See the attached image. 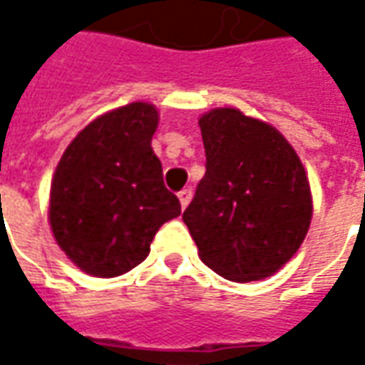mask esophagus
I'll return each instance as SVG.
<instances>
[{
    "label": "esophagus",
    "instance_id": "esophagus-1",
    "mask_svg": "<svg viewBox=\"0 0 365 365\" xmlns=\"http://www.w3.org/2000/svg\"><path fill=\"white\" fill-rule=\"evenodd\" d=\"M190 199H192V189H182L178 192V201H180V207H182V209H187V205L190 203Z\"/></svg>",
    "mask_w": 365,
    "mask_h": 365
}]
</instances>
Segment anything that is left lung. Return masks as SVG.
Returning a JSON list of instances; mask_svg holds the SVG:
<instances>
[{
  "mask_svg": "<svg viewBox=\"0 0 365 365\" xmlns=\"http://www.w3.org/2000/svg\"><path fill=\"white\" fill-rule=\"evenodd\" d=\"M207 173L182 221L219 276L252 282L278 272L311 225L313 197L301 158L266 121L217 107L201 115Z\"/></svg>",
  "mask_w": 365,
  "mask_h": 365,
  "instance_id": "left-lung-1",
  "label": "left lung"
}]
</instances>
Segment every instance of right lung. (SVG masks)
Here are the masks:
<instances>
[{
	"label": "right lung",
	"instance_id": "add662e5",
	"mask_svg": "<svg viewBox=\"0 0 365 365\" xmlns=\"http://www.w3.org/2000/svg\"><path fill=\"white\" fill-rule=\"evenodd\" d=\"M158 109L144 101L93 120L64 150L50 185L52 235L83 272L113 278L150 254L156 232L180 215L152 150Z\"/></svg>",
	"mask_w": 365,
	"mask_h": 365
}]
</instances>
